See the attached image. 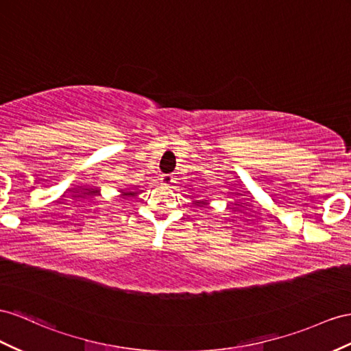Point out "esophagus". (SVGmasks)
Masks as SVG:
<instances>
[{
	"label": "esophagus",
	"mask_w": 351,
	"mask_h": 351,
	"mask_svg": "<svg viewBox=\"0 0 351 351\" xmlns=\"http://www.w3.org/2000/svg\"><path fill=\"white\" fill-rule=\"evenodd\" d=\"M161 182H163L165 185H170L173 182V176L172 175H163V176H161Z\"/></svg>",
	"instance_id": "34e87169"
}]
</instances>
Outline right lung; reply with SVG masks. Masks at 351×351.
Returning <instances> with one entry per match:
<instances>
[{
	"label": "right lung",
	"mask_w": 351,
	"mask_h": 351,
	"mask_svg": "<svg viewBox=\"0 0 351 351\" xmlns=\"http://www.w3.org/2000/svg\"><path fill=\"white\" fill-rule=\"evenodd\" d=\"M124 194H128V193H124Z\"/></svg>",
	"instance_id": "1"
}]
</instances>
